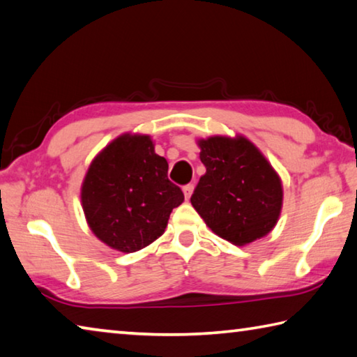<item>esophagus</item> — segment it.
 <instances>
[{"label": "esophagus", "mask_w": 357, "mask_h": 357, "mask_svg": "<svg viewBox=\"0 0 357 357\" xmlns=\"http://www.w3.org/2000/svg\"><path fill=\"white\" fill-rule=\"evenodd\" d=\"M183 190H184L185 198L189 199V198L192 197V192H193V184H185V185L183 187Z\"/></svg>", "instance_id": "34e87169"}]
</instances>
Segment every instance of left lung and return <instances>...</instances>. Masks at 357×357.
<instances>
[{"label": "left lung", "mask_w": 357, "mask_h": 357, "mask_svg": "<svg viewBox=\"0 0 357 357\" xmlns=\"http://www.w3.org/2000/svg\"><path fill=\"white\" fill-rule=\"evenodd\" d=\"M206 173L192 206L206 225L234 245L250 243L273 229L282 206V187L261 151L245 137L199 140Z\"/></svg>", "instance_id": "obj_1"}]
</instances>
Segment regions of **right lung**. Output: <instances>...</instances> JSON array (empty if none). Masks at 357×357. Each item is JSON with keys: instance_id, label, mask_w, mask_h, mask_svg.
I'll use <instances>...</instances> for the list:
<instances>
[{"instance_id": "add662e5", "label": "right lung", "mask_w": 357, "mask_h": 357, "mask_svg": "<svg viewBox=\"0 0 357 357\" xmlns=\"http://www.w3.org/2000/svg\"><path fill=\"white\" fill-rule=\"evenodd\" d=\"M165 158L148 135L125 134L90 165L81 199L93 234L123 252H134L164 234L184 193L167 176Z\"/></svg>"}]
</instances>
